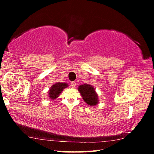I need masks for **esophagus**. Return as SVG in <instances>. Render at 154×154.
<instances>
[{
  "label": "esophagus",
  "mask_w": 154,
  "mask_h": 154,
  "mask_svg": "<svg viewBox=\"0 0 154 154\" xmlns=\"http://www.w3.org/2000/svg\"><path fill=\"white\" fill-rule=\"evenodd\" d=\"M76 82H75V81H73V82H71V87L72 88H75V86H76Z\"/></svg>",
  "instance_id": "34e87169"
}]
</instances>
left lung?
<instances>
[{
    "label": "left lung",
    "instance_id": "1",
    "mask_svg": "<svg viewBox=\"0 0 154 154\" xmlns=\"http://www.w3.org/2000/svg\"><path fill=\"white\" fill-rule=\"evenodd\" d=\"M81 95L88 105L91 106H95L99 103V97L93 86L89 84L81 85L78 87Z\"/></svg>",
    "mask_w": 154,
    "mask_h": 154
}]
</instances>
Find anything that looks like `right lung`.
Masks as SVG:
<instances>
[{"label": "right lung", "instance_id": "right-lung-1", "mask_svg": "<svg viewBox=\"0 0 154 154\" xmlns=\"http://www.w3.org/2000/svg\"><path fill=\"white\" fill-rule=\"evenodd\" d=\"M67 87L68 84L65 83H56L54 84L48 91L49 98L51 100L56 99L63 90Z\"/></svg>", "mask_w": 154, "mask_h": 154}]
</instances>
